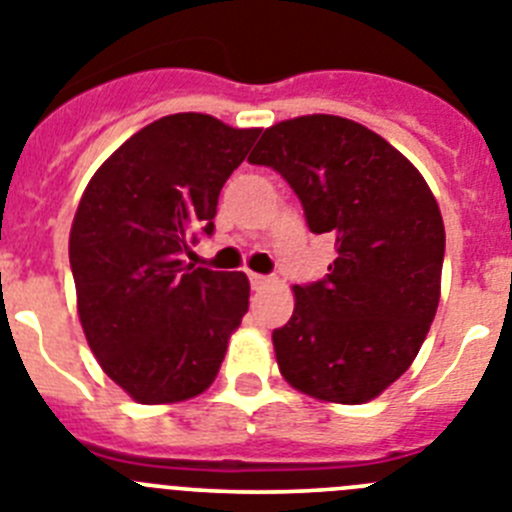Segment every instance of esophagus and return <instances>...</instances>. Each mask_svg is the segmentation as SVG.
Returning a JSON list of instances; mask_svg holds the SVG:
<instances>
[{
    "mask_svg": "<svg viewBox=\"0 0 512 512\" xmlns=\"http://www.w3.org/2000/svg\"><path fill=\"white\" fill-rule=\"evenodd\" d=\"M270 278L268 275H260V273H250V283H252V288H255V291H260L262 286H265V283H268Z\"/></svg>",
    "mask_w": 512,
    "mask_h": 512,
    "instance_id": "1",
    "label": "esophagus"
}]
</instances>
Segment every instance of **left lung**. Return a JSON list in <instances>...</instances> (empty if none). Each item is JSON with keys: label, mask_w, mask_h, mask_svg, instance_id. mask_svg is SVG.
I'll use <instances>...</instances> for the list:
<instances>
[{"label": "left lung", "mask_w": 512, "mask_h": 512, "mask_svg": "<svg viewBox=\"0 0 512 512\" xmlns=\"http://www.w3.org/2000/svg\"><path fill=\"white\" fill-rule=\"evenodd\" d=\"M250 162L291 185L309 229L337 250L322 281L293 286L296 309L273 330L283 379L324 402L379 397L415 361L441 299L446 231L428 182L337 115L268 128Z\"/></svg>", "instance_id": "obj_1"}]
</instances>
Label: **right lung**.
<instances>
[{"mask_svg":"<svg viewBox=\"0 0 512 512\" xmlns=\"http://www.w3.org/2000/svg\"><path fill=\"white\" fill-rule=\"evenodd\" d=\"M257 136L203 113L167 115L84 190L69 237L79 319L102 371L136 402L206 391L247 314V275L185 265L182 252L213 234L221 188Z\"/></svg>","mask_w":512,"mask_h":512,"instance_id":"1","label":"right lung"}]
</instances>
